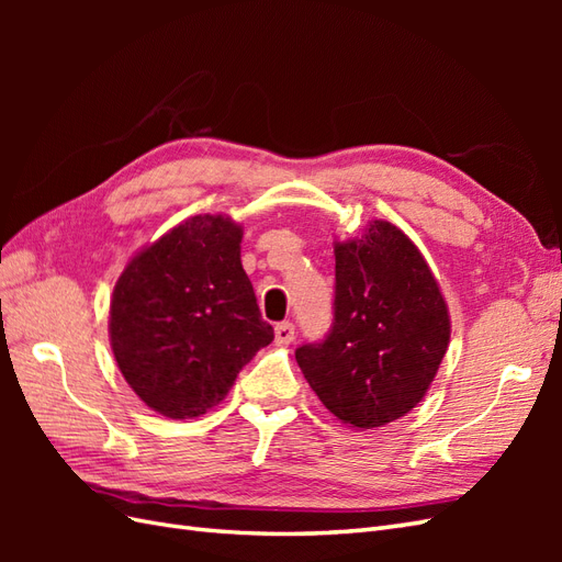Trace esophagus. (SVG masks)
Masks as SVG:
<instances>
[{"instance_id": "1", "label": "esophagus", "mask_w": 562, "mask_h": 562, "mask_svg": "<svg viewBox=\"0 0 562 562\" xmlns=\"http://www.w3.org/2000/svg\"><path fill=\"white\" fill-rule=\"evenodd\" d=\"M274 337H277V345H291L295 339V326L291 321H283L274 328Z\"/></svg>"}]
</instances>
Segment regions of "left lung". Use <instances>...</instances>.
I'll return each instance as SVG.
<instances>
[{"mask_svg":"<svg viewBox=\"0 0 562 562\" xmlns=\"http://www.w3.org/2000/svg\"><path fill=\"white\" fill-rule=\"evenodd\" d=\"M450 342V314L419 248L386 220L335 241V316L295 351L321 403L356 429L407 415L431 386Z\"/></svg>","mask_w":562,"mask_h":562,"instance_id":"obj_1","label":"left lung"}]
</instances>
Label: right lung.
Segmentation results:
<instances>
[{"label":"right lung","instance_id":"1","mask_svg":"<svg viewBox=\"0 0 562 562\" xmlns=\"http://www.w3.org/2000/svg\"><path fill=\"white\" fill-rule=\"evenodd\" d=\"M239 223L194 215L128 260L110 304V345L138 398L199 417L274 339L241 267Z\"/></svg>","mask_w":562,"mask_h":562}]
</instances>
